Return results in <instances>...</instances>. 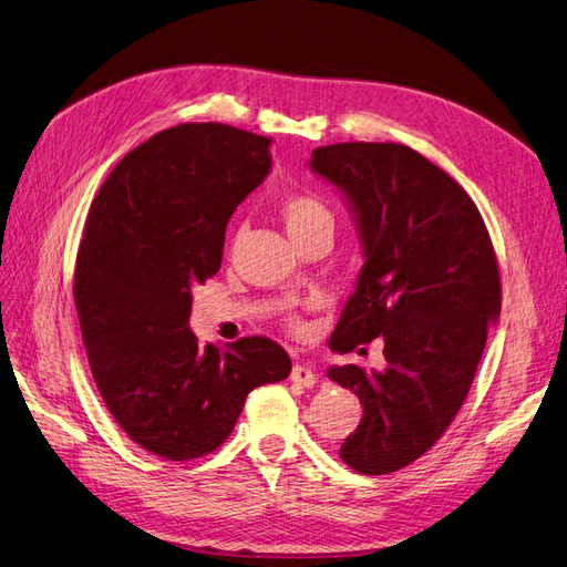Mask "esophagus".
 I'll use <instances>...</instances> for the list:
<instances>
[{
	"mask_svg": "<svg viewBox=\"0 0 567 567\" xmlns=\"http://www.w3.org/2000/svg\"><path fill=\"white\" fill-rule=\"evenodd\" d=\"M290 381L302 385V388H312L317 383V373L310 364H293V371H290Z\"/></svg>",
	"mask_w": 567,
	"mask_h": 567,
	"instance_id": "1",
	"label": "esophagus"
}]
</instances>
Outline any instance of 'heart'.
I'll return each mask as SVG.
<instances>
[{"label": "heart", "mask_w": 567, "mask_h": 567, "mask_svg": "<svg viewBox=\"0 0 567 567\" xmlns=\"http://www.w3.org/2000/svg\"><path fill=\"white\" fill-rule=\"evenodd\" d=\"M281 217L290 238H298L315 229H333V213L329 210V205L312 194H290L281 203ZM293 326L298 329L300 321L293 319Z\"/></svg>", "instance_id": "1"}]
</instances>
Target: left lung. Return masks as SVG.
Wrapping results in <instances>:
<instances>
[{
    "mask_svg": "<svg viewBox=\"0 0 567 567\" xmlns=\"http://www.w3.org/2000/svg\"><path fill=\"white\" fill-rule=\"evenodd\" d=\"M310 167L348 198L364 250L331 350L381 336L388 362L326 371L364 406L340 458L364 475L394 473L433 447L466 400L502 312L499 265L471 196L414 148L331 144Z\"/></svg>",
    "mask_w": 567,
    "mask_h": 567,
    "instance_id": "left-lung-1",
    "label": "left lung"
}]
</instances>
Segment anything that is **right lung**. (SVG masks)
Instances as JSON below:
<instances>
[{
	"label": "right lung",
	"mask_w": 567,
	"mask_h": 567,
	"mask_svg": "<svg viewBox=\"0 0 567 567\" xmlns=\"http://www.w3.org/2000/svg\"><path fill=\"white\" fill-rule=\"evenodd\" d=\"M269 144L219 123L163 130L113 167L90 208L73 286L90 369L115 423L167 461L215 452L248 392L290 373L269 338L203 348L188 329L229 217L269 173Z\"/></svg>",
	"instance_id": "right-lung-1"
}]
</instances>
